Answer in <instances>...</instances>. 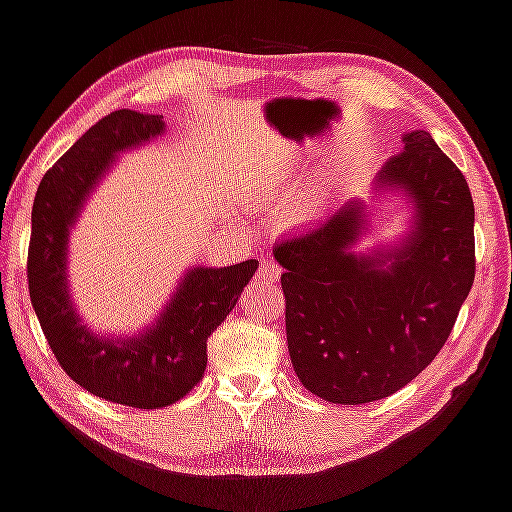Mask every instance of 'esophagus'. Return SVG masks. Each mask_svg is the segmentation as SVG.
Segmentation results:
<instances>
[{"label": "esophagus", "instance_id": "esophagus-1", "mask_svg": "<svg viewBox=\"0 0 512 512\" xmlns=\"http://www.w3.org/2000/svg\"><path fill=\"white\" fill-rule=\"evenodd\" d=\"M256 279L263 283H276L281 279V267L276 265L272 258H265V261H261V265H258Z\"/></svg>", "mask_w": 512, "mask_h": 512}]
</instances>
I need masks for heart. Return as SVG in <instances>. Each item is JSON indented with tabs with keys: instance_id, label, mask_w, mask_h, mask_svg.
Wrapping results in <instances>:
<instances>
[{
	"instance_id": "heart-1",
	"label": "heart",
	"mask_w": 512,
	"mask_h": 512,
	"mask_svg": "<svg viewBox=\"0 0 512 512\" xmlns=\"http://www.w3.org/2000/svg\"><path fill=\"white\" fill-rule=\"evenodd\" d=\"M254 197L256 201H263V204H291L295 200L296 204L288 208V217L295 222L311 217L317 206L315 192H306L299 199V177L290 158H279V161L267 165L258 174L254 183Z\"/></svg>"
}]
</instances>
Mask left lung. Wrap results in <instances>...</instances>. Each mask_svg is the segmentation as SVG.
Returning <instances> with one entry per match:
<instances>
[{
	"label": "left lung",
	"instance_id": "left-lung-1",
	"mask_svg": "<svg viewBox=\"0 0 512 512\" xmlns=\"http://www.w3.org/2000/svg\"><path fill=\"white\" fill-rule=\"evenodd\" d=\"M401 140L374 183L413 208L395 245L354 251L370 226L360 199L274 245L292 367L331 404H367L413 381L445 347L474 283V201L463 172L429 131Z\"/></svg>",
	"mask_w": 512,
	"mask_h": 512
}]
</instances>
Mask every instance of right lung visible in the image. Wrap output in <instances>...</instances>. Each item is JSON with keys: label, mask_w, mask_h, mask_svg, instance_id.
Listing matches in <instances>:
<instances>
[{"label": "right lung", "mask_w": 512, "mask_h": 512, "mask_svg": "<svg viewBox=\"0 0 512 512\" xmlns=\"http://www.w3.org/2000/svg\"><path fill=\"white\" fill-rule=\"evenodd\" d=\"M165 133L161 115L115 111L90 127L40 181L31 211L29 295L65 374L90 395L131 408H165L206 370V340L233 311L258 261L192 267L154 324L136 335H99L81 322L67 286V238L117 154Z\"/></svg>", "instance_id": "right-lung-1"}]
</instances>
